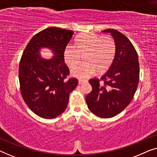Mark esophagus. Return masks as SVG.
Masks as SVG:
<instances>
[{
    "label": "esophagus",
    "instance_id": "1",
    "mask_svg": "<svg viewBox=\"0 0 157 157\" xmlns=\"http://www.w3.org/2000/svg\"><path fill=\"white\" fill-rule=\"evenodd\" d=\"M86 81V80H84V79H78V83L79 84H82L83 83H84Z\"/></svg>",
    "mask_w": 157,
    "mask_h": 157
}]
</instances>
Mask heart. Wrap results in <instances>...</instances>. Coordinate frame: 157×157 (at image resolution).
Here are the masks:
<instances>
[{
	"label": "heart",
	"instance_id": "obj_1",
	"mask_svg": "<svg viewBox=\"0 0 157 157\" xmlns=\"http://www.w3.org/2000/svg\"><path fill=\"white\" fill-rule=\"evenodd\" d=\"M116 44L112 38L83 34L75 40L74 44H69L64 51V61L70 68L73 67L84 56L85 63L71 69L74 76L86 78L95 71L104 72L112 63L116 53Z\"/></svg>",
	"mask_w": 157,
	"mask_h": 157
}]
</instances>
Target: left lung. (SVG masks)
Instances as JSON below:
<instances>
[{"mask_svg":"<svg viewBox=\"0 0 157 157\" xmlns=\"http://www.w3.org/2000/svg\"><path fill=\"white\" fill-rule=\"evenodd\" d=\"M114 38L116 53L109 69L100 78L89 81L92 86L86 97L88 108L101 118L121 113L134 98L139 81L138 54L128 38L113 29L103 31Z\"/></svg>","mask_w":157,"mask_h":157,"instance_id":"8db88e82","label":"left lung"}]
</instances>
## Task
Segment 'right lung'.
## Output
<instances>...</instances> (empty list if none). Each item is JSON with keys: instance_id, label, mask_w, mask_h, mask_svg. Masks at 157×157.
<instances>
[{"instance_id": "add662e5", "label": "right lung", "mask_w": 157, "mask_h": 157, "mask_svg": "<svg viewBox=\"0 0 157 157\" xmlns=\"http://www.w3.org/2000/svg\"><path fill=\"white\" fill-rule=\"evenodd\" d=\"M74 32L50 27L36 33L23 51L18 68L21 94L29 108L38 117L51 119L66 109L69 94L78 79L69 77L63 53ZM47 47L56 56L51 60L40 58V48Z\"/></svg>"}]
</instances>
